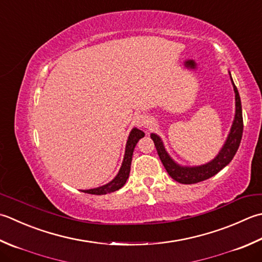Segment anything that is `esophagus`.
Listing matches in <instances>:
<instances>
[{"label": "esophagus", "instance_id": "esophagus-1", "mask_svg": "<svg viewBox=\"0 0 262 262\" xmlns=\"http://www.w3.org/2000/svg\"><path fill=\"white\" fill-rule=\"evenodd\" d=\"M136 125H137L138 127H142V128L147 127V126H148V119H147V117H146V116H140V117H137Z\"/></svg>", "mask_w": 262, "mask_h": 262}]
</instances>
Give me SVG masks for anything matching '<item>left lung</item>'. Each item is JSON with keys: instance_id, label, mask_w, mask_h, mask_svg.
Here are the masks:
<instances>
[{"instance_id": "1", "label": "left lung", "mask_w": 262, "mask_h": 262, "mask_svg": "<svg viewBox=\"0 0 262 262\" xmlns=\"http://www.w3.org/2000/svg\"><path fill=\"white\" fill-rule=\"evenodd\" d=\"M230 79H232L235 92V106H236V109H235V117L227 140L225 142L222 150L218 153V156L213 160L206 163V165L195 167H184L178 165L167 153L161 138L157 134H153V133L151 134V138L155 142V145L162 165L165 166L169 176L172 179H175L176 182L181 184H195L206 181V179L218 173L224 167H226L233 160L234 156L236 155L243 135V116L238 91L234 84L232 76H230Z\"/></svg>"}]
</instances>
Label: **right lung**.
Here are the masks:
<instances>
[{"mask_svg": "<svg viewBox=\"0 0 262 262\" xmlns=\"http://www.w3.org/2000/svg\"><path fill=\"white\" fill-rule=\"evenodd\" d=\"M144 135L145 134L142 130L137 129V128H133L129 136H128L127 144H126V151H125V156H124V161H122V165L120 167L119 172H118V175L114 179H112L110 183L105 184V185H103V186L92 188V189H84V191H81V192L94 194V195H103V194L118 191V189L124 186L125 183L127 182L128 177H129L133 152H134V148L137 144V142L140 141L142 137H144Z\"/></svg>", "mask_w": 262, "mask_h": 262, "instance_id": "1", "label": "right lung"}]
</instances>
